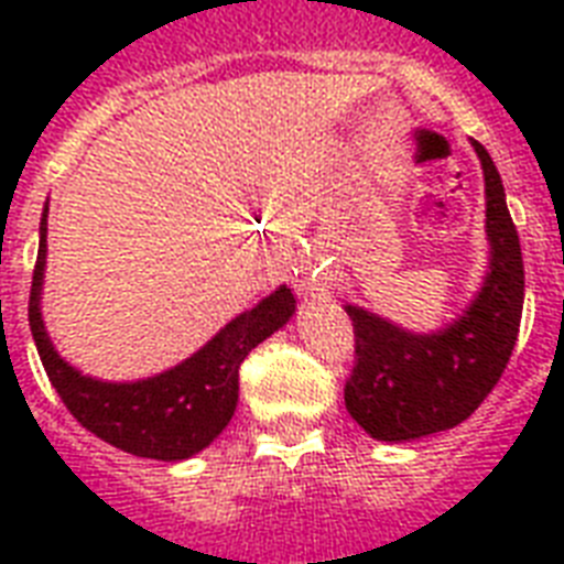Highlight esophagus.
Returning <instances> with one entry per match:
<instances>
[{"label":"esophagus","mask_w":564,"mask_h":564,"mask_svg":"<svg viewBox=\"0 0 564 564\" xmlns=\"http://www.w3.org/2000/svg\"><path fill=\"white\" fill-rule=\"evenodd\" d=\"M334 272L327 265H307V269H299L295 272V292L304 295V299H325L334 290Z\"/></svg>","instance_id":"1"}]
</instances>
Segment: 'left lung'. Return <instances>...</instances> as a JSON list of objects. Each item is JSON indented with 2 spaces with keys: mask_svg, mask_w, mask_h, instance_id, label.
Wrapping results in <instances>:
<instances>
[{
  "mask_svg": "<svg viewBox=\"0 0 564 564\" xmlns=\"http://www.w3.org/2000/svg\"><path fill=\"white\" fill-rule=\"evenodd\" d=\"M486 181L489 272L463 316L412 334L348 304L357 362L345 383L351 419L377 442H412L463 424L495 389L516 348L524 310V260L498 166L477 140Z\"/></svg>",
  "mask_w": 564,
  "mask_h": 564,
  "instance_id": "left-lung-1",
  "label": "left lung"
}]
</instances>
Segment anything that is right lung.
I'll return each instance as SVG.
<instances>
[{
  "label": "right lung",
  "instance_id": "right-lung-1",
  "mask_svg": "<svg viewBox=\"0 0 564 564\" xmlns=\"http://www.w3.org/2000/svg\"><path fill=\"white\" fill-rule=\"evenodd\" d=\"M46 216L40 219V248L34 278H31L29 325L40 360L61 401L82 427L105 438L108 445L126 454L178 463L204 451L221 430L239 401V366L251 348L281 330L295 313V299L286 286H278L257 307L239 313L221 327L210 343L175 369L134 380V383H108L82 375L55 351L48 339L40 292L46 272Z\"/></svg>",
  "mask_w": 564,
  "mask_h": 564
}]
</instances>
